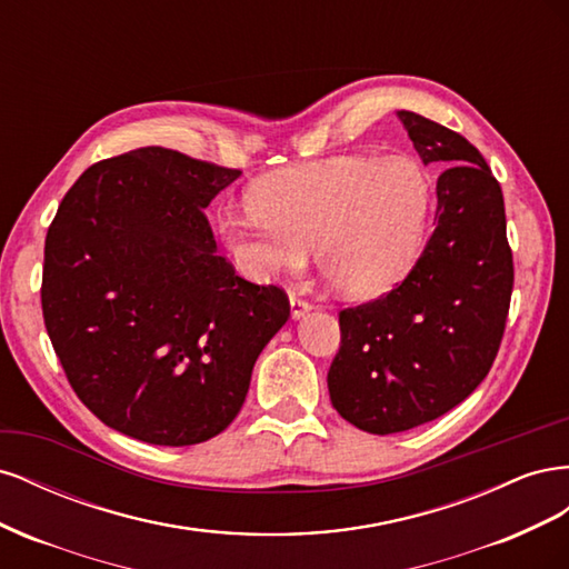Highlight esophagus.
Segmentation results:
<instances>
[{
    "label": "esophagus",
    "instance_id": "esophagus-1",
    "mask_svg": "<svg viewBox=\"0 0 569 569\" xmlns=\"http://www.w3.org/2000/svg\"><path fill=\"white\" fill-rule=\"evenodd\" d=\"M289 306H291V318H295V320H299L301 316H306L313 308L311 301H306L299 295H289Z\"/></svg>",
    "mask_w": 569,
    "mask_h": 569
}]
</instances>
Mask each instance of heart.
Listing matches in <instances>:
<instances>
[{"label":"heart","instance_id":"obj_1","mask_svg":"<svg viewBox=\"0 0 569 569\" xmlns=\"http://www.w3.org/2000/svg\"><path fill=\"white\" fill-rule=\"evenodd\" d=\"M247 216L218 220L222 242L256 280L301 270L316 247L320 272L347 297L380 295L416 261L432 211V178L410 157L297 163L251 184Z\"/></svg>","mask_w":569,"mask_h":569}]
</instances>
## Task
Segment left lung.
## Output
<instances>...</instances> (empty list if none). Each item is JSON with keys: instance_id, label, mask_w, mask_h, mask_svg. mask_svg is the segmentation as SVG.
Returning a JSON list of instances; mask_svg holds the SVG:
<instances>
[{"instance_id": "obj_1", "label": "left lung", "mask_w": 569, "mask_h": 569, "mask_svg": "<svg viewBox=\"0 0 569 569\" xmlns=\"http://www.w3.org/2000/svg\"><path fill=\"white\" fill-rule=\"evenodd\" d=\"M437 180L435 232L406 280L339 311L341 343L327 372L332 406L370 435L441 418L489 375L515 282L501 184L462 134L399 111Z\"/></svg>"}]
</instances>
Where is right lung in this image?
I'll list each match as a JSON object with an SVG mask.
<instances>
[{
    "label": "right lung",
    "mask_w": 569,
    "mask_h": 569,
    "mask_svg": "<svg viewBox=\"0 0 569 569\" xmlns=\"http://www.w3.org/2000/svg\"><path fill=\"white\" fill-rule=\"evenodd\" d=\"M242 170L142 147L90 166L44 239L42 316L78 399L120 435L192 446L242 408L289 318L218 256L203 209Z\"/></svg>",
    "instance_id": "obj_1"
}]
</instances>
